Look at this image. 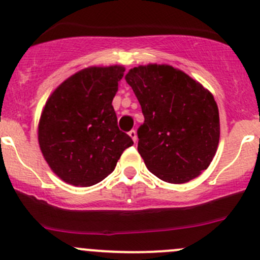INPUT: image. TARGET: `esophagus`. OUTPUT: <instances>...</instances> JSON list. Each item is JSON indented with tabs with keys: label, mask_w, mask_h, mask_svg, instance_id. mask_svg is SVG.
<instances>
[{
	"label": "esophagus",
	"mask_w": 260,
	"mask_h": 260,
	"mask_svg": "<svg viewBox=\"0 0 260 260\" xmlns=\"http://www.w3.org/2000/svg\"><path fill=\"white\" fill-rule=\"evenodd\" d=\"M128 135H129V137L132 138L133 140V142H137V132H136L135 129H132V131H129V132H128Z\"/></svg>",
	"instance_id": "obj_1"
}]
</instances>
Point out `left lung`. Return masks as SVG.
Here are the masks:
<instances>
[{"instance_id":"left-lung-1","label":"left lung","mask_w":260,"mask_h":260,"mask_svg":"<svg viewBox=\"0 0 260 260\" xmlns=\"http://www.w3.org/2000/svg\"><path fill=\"white\" fill-rule=\"evenodd\" d=\"M125 80L145 117L137 135L147 169L170 183L198 177L219 145V109L212 94L171 65H140Z\"/></svg>"}]
</instances>
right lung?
I'll use <instances>...</instances> for the list:
<instances>
[{"label": "right lung", "instance_id": "right-lung-1", "mask_svg": "<svg viewBox=\"0 0 260 260\" xmlns=\"http://www.w3.org/2000/svg\"><path fill=\"white\" fill-rule=\"evenodd\" d=\"M123 74L122 65L86 68L49 96L39 122V145L50 169L65 182H101L133 145L118 128L112 106Z\"/></svg>", "mask_w": 260, "mask_h": 260}]
</instances>
